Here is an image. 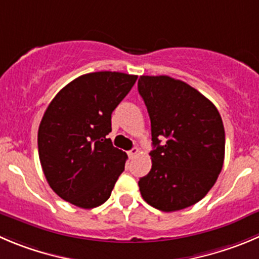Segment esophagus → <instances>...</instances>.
<instances>
[{
    "label": "esophagus",
    "mask_w": 259,
    "mask_h": 259,
    "mask_svg": "<svg viewBox=\"0 0 259 259\" xmlns=\"http://www.w3.org/2000/svg\"><path fill=\"white\" fill-rule=\"evenodd\" d=\"M139 152H140V150L137 149V147H134V149H131V150H130V151H128V156H130V157H135V156H136V155H139Z\"/></svg>",
    "instance_id": "obj_1"
}]
</instances>
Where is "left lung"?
Here are the masks:
<instances>
[{
  "instance_id": "1",
  "label": "left lung",
  "mask_w": 259,
  "mask_h": 259,
  "mask_svg": "<svg viewBox=\"0 0 259 259\" xmlns=\"http://www.w3.org/2000/svg\"><path fill=\"white\" fill-rule=\"evenodd\" d=\"M139 93L151 120V170L140 192L164 212L201 201L215 184L225 156L221 115L206 97L169 76H140Z\"/></svg>"
}]
</instances>
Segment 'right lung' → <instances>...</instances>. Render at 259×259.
I'll use <instances>...</instances> for the list:
<instances>
[{
	"label": "right lung",
	"mask_w": 259,
	"mask_h": 259,
	"mask_svg": "<svg viewBox=\"0 0 259 259\" xmlns=\"http://www.w3.org/2000/svg\"><path fill=\"white\" fill-rule=\"evenodd\" d=\"M137 76L86 73L71 81L47 108L38 131V150L47 182L58 196L81 208L110 197L127 155L112 145V113Z\"/></svg>",
	"instance_id": "add662e5"
}]
</instances>
